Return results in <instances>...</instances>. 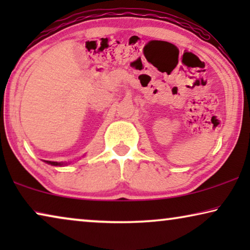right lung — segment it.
I'll return each mask as SVG.
<instances>
[{
    "instance_id": "right-lung-1",
    "label": "right lung",
    "mask_w": 250,
    "mask_h": 250,
    "mask_svg": "<svg viewBox=\"0 0 250 250\" xmlns=\"http://www.w3.org/2000/svg\"><path fill=\"white\" fill-rule=\"evenodd\" d=\"M44 162H45L46 164H49V165H51V166H64V165H68V164H70V162L58 163V162H50V160H44Z\"/></svg>"
}]
</instances>
